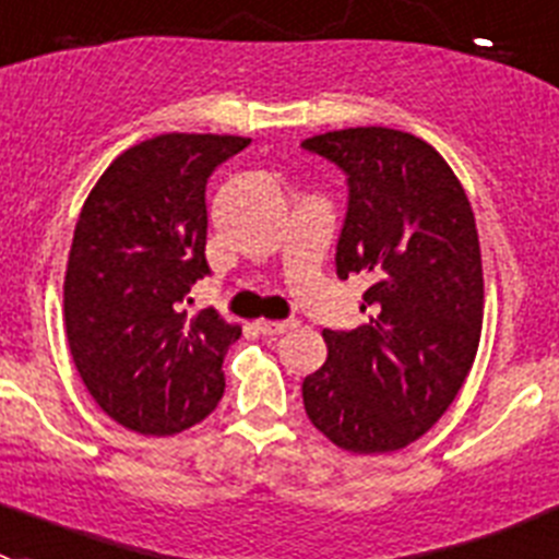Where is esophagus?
Returning a JSON list of instances; mask_svg holds the SVG:
<instances>
[{
    "mask_svg": "<svg viewBox=\"0 0 559 559\" xmlns=\"http://www.w3.org/2000/svg\"><path fill=\"white\" fill-rule=\"evenodd\" d=\"M255 325H259V331L264 336H284L298 323H295V320H259Z\"/></svg>",
    "mask_w": 559,
    "mask_h": 559,
    "instance_id": "esophagus-1",
    "label": "esophagus"
}]
</instances>
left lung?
<instances>
[{
	"label": "left lung",
	"mask_w": 559,
	"mask_h": 559,
	"mask_svg": "<svg viewBox=\"0 0 559 559\" xmlns=\"http://www.w3.org/2000/svg\"><path fill=\"white\" fill-rule=\"evenodd\" d=\"M304 150L348 175L336 275H367V323L323 331V367L304 379L311 424L354 454L426 435L479 350L485 278L474 209L431 144L404 130L348 128Z\"/></svg>",
	"instance_id": "1"
}]
</instances>
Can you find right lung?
<instances>
[{
	"label": "right lung",
	"instance_id": "add662e5",
	"mask_svg": "<svg viewBox=\"0 0 559 559\" xmlns=\"http://www.w3.org/2000/svg\"><path fill=\"white\" fill-rule=\"evenodd\" d=\"M250 139L164 133L124 150L80 211L63 281L69 350L99 409L139 435L200 424L242 329L183 304L203 275L205 183Z\"/></svg>",
	"mask_w": 559,
	"mask_h": 559
}]
</instances>
